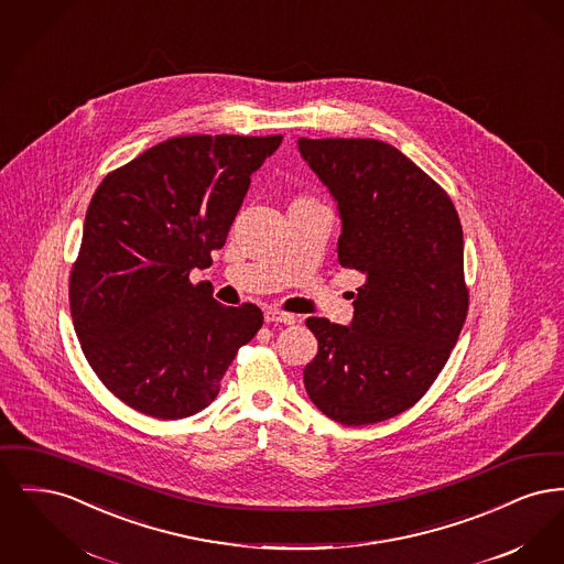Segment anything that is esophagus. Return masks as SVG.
Wrapping results in <instances>:
<instances>
[{"label": "esophagus", "mask_w": 564, "mask_h": 564, "mask_svg": "<svg viewBox=\"0 0 564 564\" xmlns=\"http://www.w3.org/2000/svg\"><path fill=\"white\" fill-rule=\"evenodd\" d=\"M264 319H267V323H285V325L295 323L294 315L283 313V311H279V308H269V311L264 313Z\"/></svg>", "instance_id": "obj_1"}]
</instances>
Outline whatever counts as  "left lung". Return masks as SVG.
Segmentation results:
<instances>
[{
    "label": "left lung",
    "instance_id": "obj_1",
    "mask_svg": "<svg viewBox=\"0 0 564 564\" xmlns=\"http://www.w3.org/2000/svg\"><path fill=\"white\" fill-rule=\"evenodd\" d=\"M329 189L338 262L364 272L349 325L308 317L319 352L304 387L332 421L372 425L419 402L442 372L467 315L463 230L425 171L376 139H297Z\"/></svg>",
    "mask_w": 564,
    "mask_h": 564
}]
</instances>
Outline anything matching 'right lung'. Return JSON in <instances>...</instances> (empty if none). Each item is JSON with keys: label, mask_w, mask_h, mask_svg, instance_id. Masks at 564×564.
Returning a JSON list of instances; mask_svg holds the SVG:
<instances>
[{"label": "right lung", "mask_w": 564, "mask_h": 564, "mask_svg": "<svg viewBox=\"0 0 564 564\" xmlns=\"http://www.w3.org/2000/svg\"><path fill=\"white\" fill-rule=\"evenodd\" d=\"M283 137H173L109 173L95 192L69 279L82 350L134 410L186 419L264 323L256 304L224 306L189 270L212 267L249 189Z\"/></svg>", "instance_id": "add662e5"}]
</instances>
